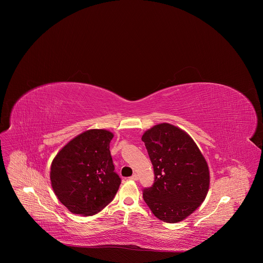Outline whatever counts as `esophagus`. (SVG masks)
Listing matches in <instances>:
<instances>
[{"label": "esophagus", "instance_id": "esophagus-1", "mask_svg": "<svg viewBox=\"0 0 263 263\" xmlns=\"http://www.w3.org/2000/svg\"><path fill=\"white\" fill-rule=\"evenodd\" d=\"M129 179H130V180H134V181H137V180L139 179V176H138L137 174H134Z\"/></svg>", "mask_w": 263, "mask_h": 263}]
</instances>
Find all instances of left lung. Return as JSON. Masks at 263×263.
Instances as JSON below:
<instances>
[{"mask_svg":"<svg viewBox=\"0 0 263 263\" xmlns=\"http://www.w3.org/2000/svg\"><path fill=\"white\" fill-rule=\"evenodd\" d=\"M142 141L154 167L155 182L143 197L156 218L179 223L201 205L210 189L206 160L187 133L170 123L147 129Z\"/></svg>","mask_w":263,"mask_h":263,"instance_id":"8db88e82","label":"left lung"}]
</instances>
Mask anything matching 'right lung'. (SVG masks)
Masks as SVG:
<instances>
[{"label": "right lung", "mask_w": 263, "mask_h": 263, "mask_svg": "<svg viewBox=\"0 0 263 263\" xmlns=\"http://www.w3.org/2000/svg\"><path fill=\"white\" fill-rule=\"evenodd\" d=\"M113 136L107 129H88L72 139L53 158L51 187L72 214L93 216L115 196L120 178L114 172L109 151Z\"/></svg>", "instance_id": "add662e5"}]
</instances>
